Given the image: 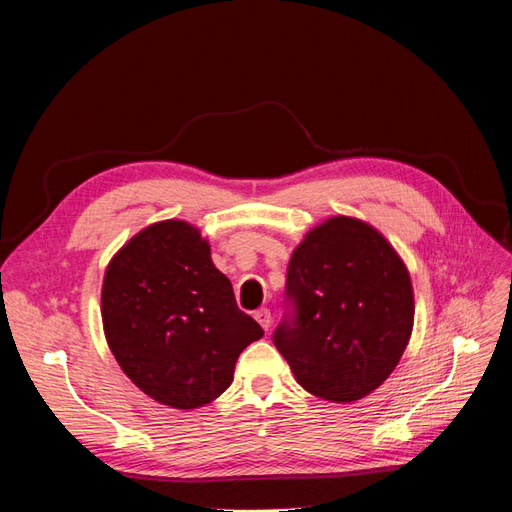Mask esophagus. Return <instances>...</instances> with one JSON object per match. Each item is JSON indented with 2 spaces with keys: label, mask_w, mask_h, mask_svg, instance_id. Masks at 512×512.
Masks as SVG:
<instances>
[{
  "label": "esophagus",
  "mask_w": 512,
  "mask_h": 512,
  "mask_svg": "<svg viewBox=\"0 0 512 512\" xmlns=\"http://www.w3.org/2000/svg\"><path fill=\"white\" fill-rule=\"evenodd\" d=\"M254 318L258 320V324L265 331H269L271 329V322H273V318H271V309H267V307H260V309H256L254 312Z\"/></svg>",
  "instance_id": "esophagus-1"
}]
</instances>
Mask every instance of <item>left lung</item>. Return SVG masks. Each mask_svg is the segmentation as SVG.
<instances>
[{
	"mask_svg": "<svg viewBox=\"0 0 512 512\" xmlns=\"http://www.w3.org/2000/svg\"><path fill=\"white\" fill-rule=\"evenodd\" d=\"M284 305L275 348L305 391L337 404L389 378L414 322L404 262L378 230L344 215L292 252Z\"/></svg>",
	"mask_w": 512,
	"mask_h": 512,
	"instance_id": "left-lung-1",
	"label": "left lung"
}]
</instances>
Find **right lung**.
<instances>
[{
  "label": "right lung",
  "mask_w": 512,
  "mask_h": 512,
  "mask_svg": "<svg viewBox=\"0 0 512 512\" xmlns=\"http://www.w3.org/2000/svg\"><path fill=\"white\" fill-rule=\"evenodd\" d=\"M102 322L117 363L149 397L179 410L205 406L235 376L239 354L265 335L237 307L207 241L177 220L153 224L111 260Z\"/></svg>",
  "instance_id": "obj_1"
}]
</instances>
